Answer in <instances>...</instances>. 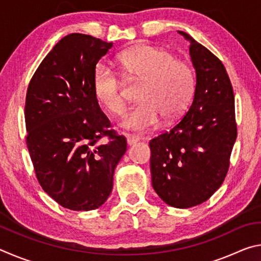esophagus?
<instances>
[{
    "mask_svg": "<svg viewBox=\"0 0 261 261\" xmlns=\"http://www.w3.org/2000/svg\"><path fill=\"white\" fill-rule=\"evenodd\" d=\"M138 140H139V138H138V137H136V136L127 135V137H126V143H127V145H134V144H136Z\"/></svg>",
    "mask_w": 261,
    "mask_h": 261,
    "instance_id": "esophagus-1",
    "label": "esophagus"
}]
</instances>
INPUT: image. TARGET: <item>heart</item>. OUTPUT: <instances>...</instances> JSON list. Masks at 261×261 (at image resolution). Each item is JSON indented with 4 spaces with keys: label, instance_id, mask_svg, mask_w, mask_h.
Returning <instances> with one entry per match:
<instances>
[{
    "label": "heart",
    "instance_id": "1",
    "mask_svg": "<svg viewBox=\"0 0 261 261\" xmlns=\"http://www.w3.org/2000/svg\"><path fill=\"white\" fill-rule=\"evenodd\" d=\"M122 69L129 81H140L137 96L140 101L130 109L121 125L132 131H147L160 122L178 117L188 107L194 91V73L184 61L176 60L162 48L141 45L122 53ZM96 99L109 113L125 110L123 84L118 74L105 63L93 73Z\"/></svg>",
    "mask_w": 261,
    "mask_h": 261
}]
</instances>
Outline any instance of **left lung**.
Returning a JSON list of instances; mask_svg holds the SVG:
<instances>
[{
  "label": "left lung",
  "mask_w": 261,
  "mask_h": 261,
  "mask_svg": "<svg viewBox=\"0 0 261 261\" xmlns=\"http://www.w3.org/2000/svg\"><path fill=\"white\" fill-rule=\"evenodd\" d=\"M196 88L188 112L149 141L152 185L169 206L189 208L223 183L237 137L235 96L226 68L188 33Z\"/></svg>",
  "instance_id": "1"
}]
</instances>
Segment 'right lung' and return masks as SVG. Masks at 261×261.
Returning a JSON list of instances; mask_svg holds the SVG:
<instances>
[{"label": "right lung", "instance_id": "obj_1", "mask_svg": "<svg viewBox=\"0 0 261 261\" xmlns=\"http://www.w3.org/2000/svg\"><path fill=\"white\" fill-rule=\"evenodd\" d=\"M112 47L92 35H67L43 59L26 93V145L35 175L48 196L71 211L99 208L108 199L126 151L125 137L109 130L93 90L96 63Z\"/></svg>", "mask_w": 261, "mask_h": 261}]
</instances>
